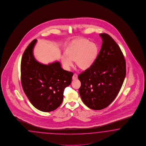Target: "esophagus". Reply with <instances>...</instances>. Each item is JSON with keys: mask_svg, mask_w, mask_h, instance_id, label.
Listing matches in <instances>:
<instances>
[{"mask_svg": "<svg viewBox=\"0 0 146 146\" xmlns=\"http://www.w3.org/2000/svg\"><path fill=\"white\" fill-rule=\"evenodd\" d=\"M77 77H78V75H77V74H74V75H73V76H72V79H73V80L76 79L77 78Z\"/></svg>", "mask_w": 146, "mask_h": 146, "instance_id": "esophagus-1", "label": "esophagus"}]
</instances>
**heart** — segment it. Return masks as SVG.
Listing matches in <instances>:
<instances>
[{
	"mask_svg": "<svg viewBox=\"0 0 146 146\" xmlns=\"http://www.w3.org/2000/svg\"><path fill=\"white\" fill-rule=\"evenodd\" d=\"M67 54L62 58V62L66 69L73 66V60H76L79 67L88 69L93 64L97 58L98 47L94 43L87 39L75 42L67 49Z\"/></svg>",
	"mask_w": 146,
	"mask_h": 146,
	"instance_id": "obj_1",
	"label": "heart"
}]
</instances>
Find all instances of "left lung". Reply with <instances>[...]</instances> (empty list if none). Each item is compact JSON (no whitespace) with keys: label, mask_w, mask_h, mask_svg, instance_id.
I'll return each instance as SVG.
<instances>
[{"label":"left lung","mask_w":146,"mask_h":146,"mask_svg":"<svg viewBox=\"0 0 146 146\" xmlns=\"http://www.w3.org/2000/svg\"><path fill=\"white\" fill-rule=\"evenodd\" d=\"M101 50L89 68L79 74V93L87 107L100 110L108 107L119 93L126 75L123 54L108 34H100Z\"/></svg>","instance_id":"1"}]
</instances>
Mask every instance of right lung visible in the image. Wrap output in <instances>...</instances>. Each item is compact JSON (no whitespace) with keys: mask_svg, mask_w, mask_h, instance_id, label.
<instances>
[{"mask_svg":"<svg viewBox=\"0 0 146 146\" xmlns=\"http://www.w3.org/2000/svg\"><path fill=\"white\" fill-rule=\"evenodd\" d=\"M37 40L31 42L23 53L21 64L23 89L31 104L48 112L58 108L64 98V90L70 85L73 73L61 67L59 62L43 64L33 56Z\"/></svg>","mask_w":146,"mask_h":146,"instance_id":"add662e5","label":"right lung"}]
</instances>
